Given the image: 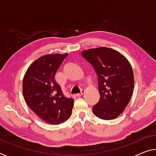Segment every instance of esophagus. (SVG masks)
I'll return each instance as SVG.
<instances>
[{"instance_id":"34e87169","label":"esophagus","mask_w":156,"mask_h":156,"mask_svg":"<svg viewBox=\"0 0 156 156\" xmlns=\"http://www.w3.org/2000/svg\"><path fill=\"white\" fill-rule=\"evenodd\" d=\"M85 90H81V92L79 93V94H76V96H83L84 94H85Z\"/></svg>"}]
</instances>
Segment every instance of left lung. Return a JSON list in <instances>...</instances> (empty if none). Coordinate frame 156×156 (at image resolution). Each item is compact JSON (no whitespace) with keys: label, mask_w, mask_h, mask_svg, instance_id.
I'll list each match as a JSON object with an SVG mask.
<instances>
[{"label":"left lung","mask_w":156,"mask_h":156,"mask_svg":"<svg viewBox=\"0 0 156 156\" xmlns=\"http://www.w3.org/2000/svg\"><path fill=\"white\" fill-rule=\"evenodd\" d=\"M82 55L98 76L100 99L93 107V113L101 119H116L127 107L134 90L129 61L119 51L104 46L83 50Z\"/></svg>","instance_id":"obj_1"}]
</instances>
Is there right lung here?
Returning a JSON list of instances; mask_svg holds the SVG:
<instances>
[{
	"instance_id": "1",
	"label": "right lung",
	"mask_w": 156,
	"mask_h": 156,
	"mask_svg": "<svg viewBox=\"0 0 156 156\" xmlns=\"http://www.w3.org/2000/svg\"><path fill=\"white\" fill-rule=\"evenodd\" d=\"M68 53L46 54L30 65L23 79L26 104L39 118L58 125L69 119L74 100L64 95L55 74Z\"/></svg>"
}]
</instances>
